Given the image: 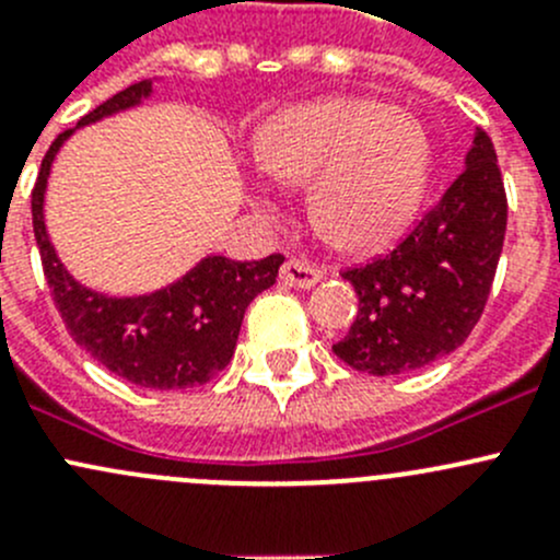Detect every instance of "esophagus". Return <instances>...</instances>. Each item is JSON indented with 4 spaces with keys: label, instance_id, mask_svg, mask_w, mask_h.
<instances>
[{
    "label": "esophagus",
    "instance_id": "1",
    "mask_svg": "<svg viewBox=\"0 0 560 560\" xmlns=\"http://www.w3.org/2000/svg\"><path fill=\"white\" fill-rule=\"evenodd\" d=\"M279 276L284 284L298 287V290H308V287H314L316 281L322 279L319 270H316L312 262H306V259H287V262L281 265Z\"/></svg>",
    "mask_w": 560,
    "mask_h": 560
}]
</instances>
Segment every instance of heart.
Wrapping results in <instances>:
<instances>
[{
  "label": "heart",
  "instance_id": "obj_1",
  "mask_svg": "<svg viewBox=\"0 0 560 560\" xmlns=\"http://www.w3.org/2000/svg\"><path fill=\"white\" fill-rule=\"evenodd\" d=\"M270 178L308 189L316 233L341 252L387 248L417 217L431 140L411 113L369 97H327L279 113L257 140Z\"/></svg>",
  "mask_w": 560,
  "mask_h": 560
}]
</instances>
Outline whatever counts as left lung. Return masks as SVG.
<instances>
[{
  "label": "left lung",
  "instance_id": "obj_1",
  "mask_svg": "<svg viewBox=\"0 0 560 560\" xmlns=\"http://www.w3.org/2000/svg\"><path fill=\"white\" fill-rule=\"evenodd\" d=\"M506 233V191L493 140L474 132L466 171L385 257L343 270L358 319L332 343L354 371L395 376L455 352L488 303Z\"/></svg>",
  "mask_w": 560,
  "mask_h": 560
}]
</instances>
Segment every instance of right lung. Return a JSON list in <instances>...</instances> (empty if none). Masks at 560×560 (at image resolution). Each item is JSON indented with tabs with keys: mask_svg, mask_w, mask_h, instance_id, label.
Wrapping results in <instances>:
<instances>
[{
	"mask_svg": "<svg viewBox=\"0 0 560 560\" xmlns=\"http://www.w3.org/2000/svg\"><path fill=\"white\" fill-rule=\"evenodd\" d=\"M151 94V81H140L113 94L78 121H100L127 110ZM72 135L61 132L50 143L32 189V224L43 259V273L67 332L110 374L151 389H186L211 382L230 363L248 303L276 284L281 254L254 262L206 257L184 279L154 295L107 298L78 284L56 257L43 222V197L50 162Z\"/></svg>",
	"mask_w": 560,
	"mask_h": 560,
	"instance_id": "1",
	"label": "right lung"
}]
</instances>
